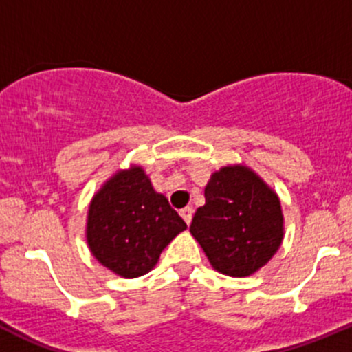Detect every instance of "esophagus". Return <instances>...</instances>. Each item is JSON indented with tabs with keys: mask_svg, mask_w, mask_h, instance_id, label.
Masks as SVG:
<instances>
[{
	"mask_svg": "<svg viewBox=\"0 0 352 352\" xmlns=\"http://www.w3.org/2000/svg\"><path fill=\"white\" fill-rule=\"evenodd\" d=\"M179 215L183 217L184 222H186L188 226H190V223H191V219H193V208H190V206H186V208L181 210Z\"/></svg>",
	"mask_w": 352,
	"mask_h": 352,
	"instance_id": "34e87169",
	"label": "esophagus"
}]
</instances>
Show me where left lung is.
<instances>
[{
	"instance_id": "left-lung-1",
	"label": "left lung",
	"mask_w": 352,
	"mask_h": 352,
	"mask_svg": "<svg viewBox=\"0 0 352 352\" xmlns=\"http://www.w3.org/2000/svg\"><path fill=\"white\" fill-rule=\"evenodd\" d=\"M190 232L219 273L245 278L266 266L285 237L280 197L245 164H227L205 188Z\"/></svg>"
}]
</instances>
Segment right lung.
I'll use <instances>...</instances> for the list:
<instances>
[{
	"label": "right lung",
	"mask_w": 352,
	"mask_h": 352,
	"mask_svg": "<svg viewBox=\"0 0 352 352\" xmlns=\"http://www.w3.org/2000/svg\"><path fill=\"white\" fill-rule=\"evenodd\" d=\"M186 229L168 198L152 188L142 166L130 164L93 195L86 242L98 263L120 278H139L157 264L166 245Z\"/></svg>",
	"instance_id": "add662e5"
}]
</instances>
